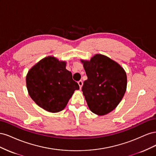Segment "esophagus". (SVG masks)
<instances>
[{
  "label": "esophagus",
  "mask_w": 156,
  "mask_h": 156,
  "mask_svg": "<svg viewBox=\"0 0 156 156\" xmlns=\"http://www.w3.org/2000/svg\"><path fill=\"white\" fill-rule=\"evenodd\" d=\"M78 84H79V87H80V88H82V86H83V81H78Z\"/></svg>",
  "instance_id": "esophagus-1"
}]
</instances>
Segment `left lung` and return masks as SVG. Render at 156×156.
Masks as SVG:
<instances>
[{"label": "left lung", "instance_id": "8db88e82", "mask_svg": "<svg viewBox=\"0 0 156 156\" xmlns=\"http://www.w3.org/2000/svg\"><path fill=\"white\" fill-rule=\"evenodd\" d=\"M81 62L88 77L82 87L88 106L95 114L105 115L114 110L123 98L126 73L119 64L102 55Z\"/></svg>", "mask_w": 156, "mask_h": 156}]
</instances>
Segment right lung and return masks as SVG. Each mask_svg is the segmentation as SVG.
Listing matches in <instances>:
<instances>
[{
    "label": "right lung",
    "instance_id": "obj_1",
    "mask_svg": "<svg viewBox=\"0 0 156 156\" xmlns=\"http://www.w3.org/2000/svg\"><path fill=\"white\" fill-rule=\"evenodd\" d=\"M27 87L37 105L51 112L63 110L75 90L79 89L66 62L53 56L41 60L28 72Z\"/></svg>",
    "mask_w": 156,
    "mask_h": 156
}]
</instances>
